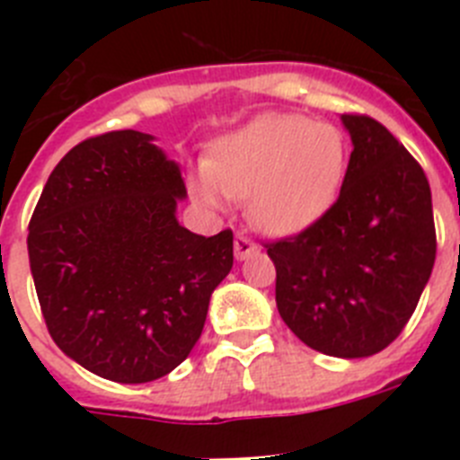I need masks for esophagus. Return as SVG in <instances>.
I'll return each instance as SVG.
<instances>
[{
  "label": "esophagus",
  "mask_w": 460,
  "mask_h": 460,
  "mask_svg": "<svg viewBox=\"0 0 460 460\" xmlns=\"http://www.w3.org/2000/svg\"><path fill=\"white\" fill-rule=\"evenodd\" d=\"M255 251H258V246L246 234H237L234 237V255H237V260H246Z\"/></svg>",
  "instance_id": "obj_1"
}]
</instances>
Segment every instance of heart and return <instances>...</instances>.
Masks as SVG:
<instances>
[{"label": "heart", "mask_w": 460, "mask_h": 460, "mask_svg": "<svg viewBox=\"0 0 460 460\" xmlns=\"http://www.w3.org/2000/svg\"><path fill=\"white\" fill-rule=\"evenodd\" d=\"M345 172L348 142L341 128L265 115L214 142L193 193L207 207H221L223 195L246 198L258 230L295 234L334 205Z\"/></svg>", "instance_id": "1"}]
</instances>
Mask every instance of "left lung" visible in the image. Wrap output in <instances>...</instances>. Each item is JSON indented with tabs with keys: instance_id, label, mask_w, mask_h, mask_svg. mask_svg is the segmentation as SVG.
<instances>
[{
	"instance_id": "8db88e82",
	"label": "left lung",
	"mask_w": 460,
	"mask_h": 460,
	"mask_svg": "<svg viewBox=\"0 0 460 460\" xmlns=\"http://www.w3.org/2000/svg\"><path fill=\"white\" fill-rule=\"evenodd\" d=\"M352 154L336 202L292 237L265 243L276 306L299 341L357 359L412 318L436 262L430 186L412 154L367 115H343Z\"/></svg>"
}]
</instances>
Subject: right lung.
Here are the masks:
<instances>
[{
    "mask_svg": "<svg viewBox=\"0 0 460 460\" xmlns=\"http://www.w3.org/2000/svg\"><path fill=\"white\" fill-rule=\"evenodd\" d=\"M181 198L180 165L128 128L75 145L36 202L27 249L48 332L105 380L140 385L180 367L233 270V230H186Z\"/></svg>",
    "mask_w": 460,
    "mask_h": 460,
    "instance_id": "add662e5",
    "label": "right lung"
}]
</instances>
